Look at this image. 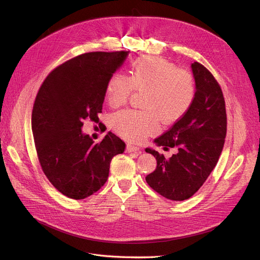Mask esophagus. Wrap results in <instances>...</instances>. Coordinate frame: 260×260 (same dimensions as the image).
Segmentation results:
<instances>
[{"label": "esophagus", "mask_w": 260, "mask_h": 260, "mask_svg": "<svg viewBox=\"0 0 260 260\" xmlns=\"http://www.w3.org/2000/svg\"><path fill=\"white\" fill-rule=\"evenodd\" d=\"M125 151H127L128 153L130 152H138L140 153V148L138 146H135V145H131V144H127V146H125Z\"/></svg>", "instance_id": "obj_1"}]
</instances>
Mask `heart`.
Segmentation results:
<instances>
[{
    "mask_svg": "<svg viewBox=\"0 0 260 260\" xmlns=\"http://www.w3.org/2000/svg\"><path fill=\"white\" fill-rule=\"evenodd\" d=\"M133 90L144 92L143 111L118 112L112 125L118 135L130 141H143L159 127L176 123L188 113L196 98V82L187 69L152 55L138 57L130 65V77L116 73L108 78L105 95L114 107L125 104Z\"/></svg>",
    "mask_w": 260,
    "mask_h": 260,
    "instance_id": "1",
    "label": "heart"
}]
</instances>
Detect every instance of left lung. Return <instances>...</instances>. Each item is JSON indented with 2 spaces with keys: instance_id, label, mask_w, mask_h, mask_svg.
Returning a JSON list of instances; mask_svg holds the SVG:
<instances>
[{
  "instance_id": "obj_1",
  "label": "left lung",
  "mask_w": 260,
  "mask_h": 260,
  "mask_svg": "<svg viewBox=\"0 0 260 260\" xmlns=\"http://www.w3.org/2000/svg\"><path fill=\"white\" fill-rule=\"evenodd\" d=\"M196 98L188 113L155 140L165 149L178 152L166 158L146 148L157 160L156 169L146 176L147 184L164 198L184 201L198 192L216 167L226 135L225 102L221 88L209 70L192 64Z\"/></svg>"
}]
</instances>
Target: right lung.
Here are the masks:
<instances>
[{
  "instance_id": "right-lung-1",
  "label": "right lung",
  "mask_w": 260,
  "mask_h": 260,
  "mask_svg": "<svg viewBox=\"0 0 260 260\" xmlns=\"http://www.w3.org/2000/svg\"><path fill=\"white\" fill-rule=\"evenodd\" d=\"M128 51L90 52L54 68L35 100L31 128L39 162L61 194L83 200L105 184L112 158L124 151L121 139L108 131L94 143L81 128L99 123L108 78Z\"/></svg>"
}]
</instances>
